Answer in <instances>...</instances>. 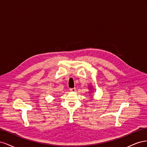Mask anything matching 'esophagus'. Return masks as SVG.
I'll use <instances>...</instances> for the list:
<instances>
[{
    "mask_svg": "<svg viewBox=\"0 0 147 147\" xmlns=\"http://www.w3.org/2000/svg\"><path fill=\"white\" fill-rule=\"evenodd\" d=\"M70 91L71 92H75V91H76V89H75V88H70Z\"/></svg>",
    "mask_w": 147,
    "mask_h": 147,
    "instance_id": "esophagus-1",
    "label": "esophagus"
}]
</instances>
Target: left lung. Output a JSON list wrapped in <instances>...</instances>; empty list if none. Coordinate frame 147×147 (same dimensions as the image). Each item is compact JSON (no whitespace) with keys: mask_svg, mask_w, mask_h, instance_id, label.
I'll use <instances>...</instances> for the list:
<instances>
[{"mask_svg":"<svg viewBox=\"0 0 147 147\" xmlns=\"http://www.w3.org/2000/svg\"><path fill=\"white\" fill-rule=\"evenodd\" d=\"M90 88H91V87H90Z\"/></svg>","mask_w":147,"mask_h":147,"instance_id":"1","label":"left lung"}]
</instances>
